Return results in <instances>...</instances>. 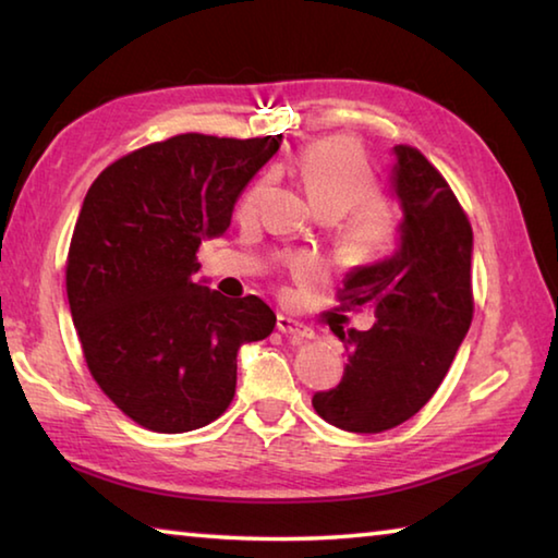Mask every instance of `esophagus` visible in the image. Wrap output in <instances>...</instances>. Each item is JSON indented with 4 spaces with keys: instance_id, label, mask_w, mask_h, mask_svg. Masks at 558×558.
<instances>
[{
    "instance_id": "obj_1",
    "label": "esophagus",
    "mask_w": 558,
    "mask_h": 558,
    "mask_svg": "<svg viewBox=\"0 0 558 558\" xmlns=\"http://www.w3.org/2000/svg\"><path fill=\"white\" fill-rule=\"evenodd\" d=\"M278 329L286 337H292V339H298V342H302V339H310L313 337V332H310V329L302 325V323H298V319H292V317H288V315H278Z\"/></svg>"
}]
</instances>
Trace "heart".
Here are the masks:
<instances>
[{
    "label": "heart",
    "mask_w": 558,
    "mask_h": 558,
    "mask_svg": "<svg viewBox=\"0 0 558 558\" xmlns=\"http://www.w3.org/2000/svg\"><path fill=\"white\" fill-rule=\"evenodd\" d=\"M300 182L317 214H327L339 219L355 209L342 229L339 253L349 263H366L393 239V214L389 204L374 192V174L362 153L342 137L319 140L310 145L298 159ZM263 194V184L253 186L241 202V214H253ZM292 272L300 280L313 276V260L307 256L292 258Z\"/></svg>",
    "instance_id": "b5f03b06"
}]
</instances>
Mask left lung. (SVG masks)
Wrapping results in <instances>:
<instances>
[{
    "instance_id": "1",
    "label": "left lung",
    "mask_w": 558,
    "mask_h": 558,
    "mask_svg": "<svg viewBox=\"0 0 558 558\" xmlns=\"http://www.w3.org/2000/svg\"><path fill=\"white\" fill-rule=\"evenodd\" d=\"M389 172L401 204L396 251L347 272L339 310L372 305L366 332L347 329L342 381L313 396L315 411L349 433L409 421L446 379L472 323V229L446 179L418 149L396 145Z\"/></svg>"
}]
</instances>
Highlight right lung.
Instances as JSON below:
<instances>
[{"label": "right lung", "mask_w": 558, "mask_h": 558, "mask_svg": "<svg viewBox=\"0 0 558 558\" xmlns=\"http://www.w3.org/2000/svg\"><path fill=\"white\" fill-rule=\"evenodd\" d=\"M282 135L169 137L102 169L75 221L65 292L93 379L143 428L186 433L229 409L235 356L276 313L196 280V251L231 226L233 204Z\"/></svg>", "instance_id": "1"}]
</instances>
